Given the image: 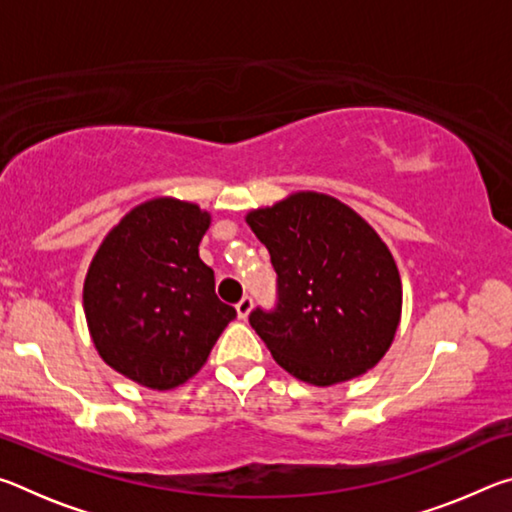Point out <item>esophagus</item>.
<instances>
[{
	"label": "esophagus",
	"instance_id": "1",
	"mask_svg": "<svg viewBox=\"0 0 512 512\" xmlns=\"http://www.w3.org/2000/svg\"><path fill=\"white\" fill-rule=\"evenodd\" d=\"M235 309H237V316H239L241 320H246L248 314H250V309H253V298L244 296V298H241V300L237 302Z\"/></svg>",
	"mask_w": 512,
	"mask_h": 512
}]
</instances>
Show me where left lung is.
<instances>
[{"label":"left lung","instance_id":"1","mask_svg":"<svg viewBox=\"0 0 512 512\" xmlns=\"http://www.w3.org/2000/svg\"><path fill=\"white\" fill-rule=\"evenodd\" d=\"M246 223L277 273V307L250 314L273 359L314 386L375 368L402 318L400 271L375 228L318 192L250 210Z\"/></svg>","mask_w":512,"mask_h":512}]
</instances>
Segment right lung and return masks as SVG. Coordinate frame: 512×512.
Here are the masks:
<instances>
[{
	"mask_svg": "<svg viewBox=\"0 0 512 512\" xmlns=\"http://www.w3.org/2000/svg\"><path fill=\"white\" fill-rule=\"evenodd\" d=\"M210 223L196 203L151 198L108 232L85 275L83 309L99 357L153 391L192 379L237 316L198 257Z\"/></svg>",
	"mask_w": 512,
	"mask_h": 512,
	"instance_id": "add662e5",
	"label": "right lung"
}]
</instances>
